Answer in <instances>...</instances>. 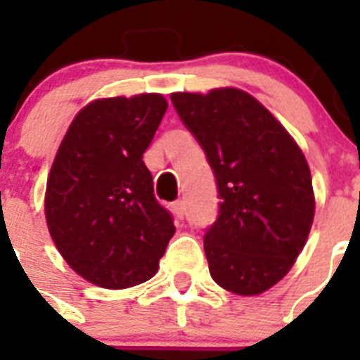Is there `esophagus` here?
Returning a JSON list of instances; mask_svg holds the SVG:
<instances>
[{"label":"esophagus","instance_id":"1","mask_svg":"<svg viewBox=\"0 0 360 360\" xmlns=\"http://www.w3.org/2000/svg\"><path fill=\"white\" fill-rule=\"evenodd\" d=\"M171 209H173V214L176 216V219H182L184 214H186V207H184L182 200H176V202L171 205Z\"/></svg>","mask_w":360,"mask_h":360}]
</instances>
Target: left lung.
<instances>
[{
  "mask_svg": "<svg viewBox=\"0 0 360 360\" xmlns=\"http://www.w3.org/2000/svg\"><path fill=\"white\" fill-rule=\"evenodd\" d=\"M171 103L218 186V218L203 236L209 272L232 294H262L287 276L307 243L316 211L307 158L247 91H178Z\"/></svg>",
  "mask_w": 360,
  "mask_h": 360,
  "instance_id": "obj_1",
  "label": "left lung"
}]
</instances>
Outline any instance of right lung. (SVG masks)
Wrapping results in <instances>:
<instances>
[{"instance_id":"1","label":"right lung","mask_w":360,"mask_h":360,"mask_svg":"<svg viewBox=\"0 0 360 360\" xmlns=\"http://www.w3.org/2000/svg\"><path fill=\"white\" fill-rule=\"evenodd\" d=\"M165 110L160 94L98 98L75 115L57 149L44 196L50 236L97 287L151 279L174 234L142 160Z\"/></svg>"}]
</instances>
